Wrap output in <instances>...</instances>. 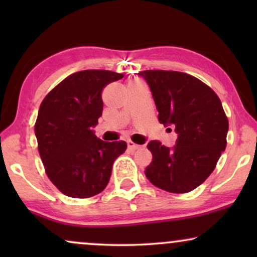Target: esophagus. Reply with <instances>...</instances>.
I'll return each mask as SVG.
<instances>
[{"instance_id": "1", "label": "esophagus", "mask_w": 257, "mask_h": 257, "mask_svg": "<svg viewBox=\"0 0 257 257\" xmlns=\"http://www.w3.org/2000/svg\"><path fill=\"white\" fill-rule=\"evenodd\" d=\"M126 145H128V149L129 150H132V151H135V150H138V149H140V145H138V144H134L133 143L132 140H128L126 141Z\"/></svg>"}]
</instances>
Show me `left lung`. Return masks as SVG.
<instances>
[{
	"mask_svg": "<svg viewBox=\"0 0 257 257\" xmlns=\"http://www.w3.org/2000/svg\"><path fill=\"white\" fill-rule=\"evenodd\" d=\"M138 75L149 84L159 122L178 134L173 147L147 144L153 159L146 178L168 192H190L213 173L226 149L228 119L222 104L211 88L187 73L147 70Z\"/></svg>",
	"mask_w": 257,
	"mask_h": 257,
	"instance_id": "1",
	"label": "left lung"
}]
</instances>
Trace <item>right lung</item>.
<instances>
[{"label": "right lung", "instance_id": "add662e5", "mask_svg": "<svg viewBox=\"0 0 257 257\" xmlns=\"http://www.w3.org/2000/svg\"><path fill=\"white\" fill-rule=\"evenodd\" d=\"M122 77L107 70L72 73L40 106L38 151L49 180L66 196L88 198L101 192L113 162L125 151V141L100 140L94 132L102 114V88Z\"/></svg>", "mask_w": 257, "mask_h": 257}]
</instances>
